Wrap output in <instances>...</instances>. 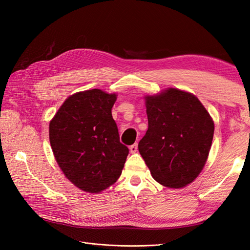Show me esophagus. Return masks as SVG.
<instances>
[{"label": "esophagus", "instance_id": "esophagus-1", "mask_svg": "<svg viewBox=\"0 0 250 250\" xmlns=\"http://www.w3.org/2000/svg\"><path fill=\"white\" fill-rule=\"evenodd\" d=\"M129 150H130V152L131 153H135L138 151V144L135 143V144H133V145H131L130 147H129Z\"/></svg>", "mask_w": 250, "mask_h": 250}]
</instances>
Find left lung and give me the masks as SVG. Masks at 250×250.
Wrapping results in <instances>:
<instances>
[{
	"mask_svg": "<svg viewBox=\"0 0 250 250\" xmlns=\"http://www.w3.org/2000/svg\"><path fill=\"white\" fill-rule=\"evenodd\" d=\"M145 100L148 130L139 143L140 153L158 184L184 188L207 163L214 121L197 97L177 88Z\"/></svg>",
	"mask_w": 250,
	"mask_h": 250,
	"instance_id": "8db88e82",
	"label": "left lung"
}]
</instances>
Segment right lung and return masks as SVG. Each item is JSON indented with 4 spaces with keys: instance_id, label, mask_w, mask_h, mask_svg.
Masks as SVG:
<instances>
[{
    "instance_id": "right-lung-1",
    "label": "right lung",
    "mask_w": 250,
    "mask_h": 250,
    "mask_svg": "<svg viewBox=\"0 0 250 250\" xmlns=\"http://www.w3.org/2000/svg\"><path fill=\"white\" fill-rule=\"evenodd\" d=\"M117 94L88 89L70 96L49 125L52 151L65 177L100 193L120 177L129 150L120 142L111 108Z\"/></svg>"
}]
</instances>
